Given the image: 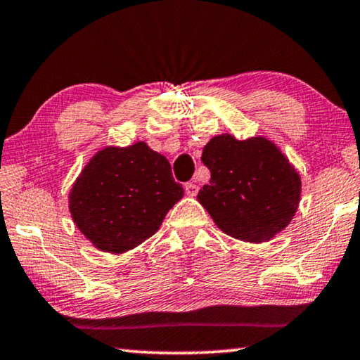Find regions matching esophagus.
Here are the masks:
<instances>
[{"label":"esophagus","instance_id":"34e87169","mask_svg":"<svg viewBox=\"0 0 360 360\" xmlns=\"http://www.w3.org/2000/svg\"><path fill=\"white\" fill-rule=\"evenodd\" d=\"M198 190H200V186L196 185L195 181H188V184L185 185V193L188 196H196L198 195Z\"/></svg>","mask_w":360,"mask_h":360}]
</instances>
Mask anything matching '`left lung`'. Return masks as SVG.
Wrapping results in <instances>:
<instances>
[{
  "mask_svg": "<svg viewBox=\"0 0 360 360\" xmlns=\"http://www.w3.org/2000/svg\"><path fill=\"white\" fill-rule=\"evenodd\" d=\"M210 184L198 201L223 233L248 243H264L297 213L302 181L282 152L264 137L238 141L216 136L205 146Z\"/></svg>",
  "mask_w": 360,
  "mask_h": 360,
  "instance_id": "obj_1",
  "label": "left lung"
}]
</instances>
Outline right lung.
Here are the masks:
<instances>
[{
  "instance_id": "obj_1",
  "label": "right lung",
  "mask_w": 360,
  "mask_h": 360,
  "mask_svg": "<svg viewBox=\"0 0 360 360\" xmlns=\"http://www.w3.org/2000/svg\"><path fill=\"white\" fill-rule=\"evenodd\" d=\"M181 196L169 160L136 142L93 157L73 185L70 213L98 249L121 254L155 234Z\"/></svg>"
}]
</instances>
